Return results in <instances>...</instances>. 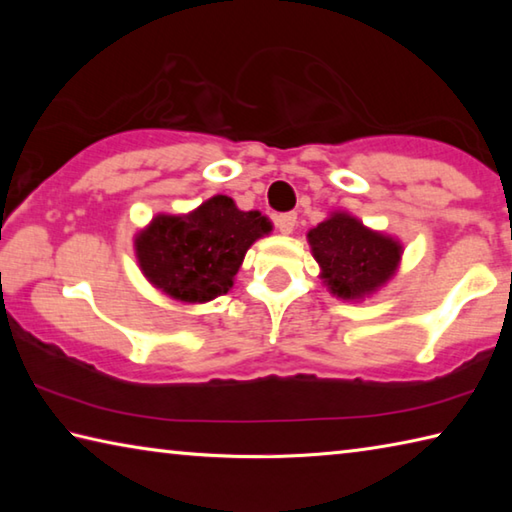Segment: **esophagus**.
<instances>
[{"instance_id": "1", "label": "esophagus", "mask_w": 512, "mask_h": 512, "mask_svg": "<svg viewBox=\"0 0 512 512\" xmlns=\"http://www.w3.org/2000/svg\"><path fill=\"white\" fill-rule=\"evenodd\" d=\"M296 219H298V216L293 214V212L277 214V216H275V225H277V230H280L282 235H291L293 228H296Z\"/></svg>"}]
</instances>
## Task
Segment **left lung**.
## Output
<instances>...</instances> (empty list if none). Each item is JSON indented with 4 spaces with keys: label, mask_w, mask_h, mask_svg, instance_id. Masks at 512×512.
<instances>
[{
    "label": "left lung",
    "mask_w": 512,
    "mask_h": 512,
    "mask_svg": "<svg viewBox=\"0 0 512 512\" xmlns=\"http://www.w3.org/2000/svg\"><path fill=\"white\" fill-rule=\"evenodd\" d=\"M307 241L327 291L348 302H361L386 287L404 253L400 239L372 230L341 210L311 228Z\"/></svg>",
    "instance_id": "8db88e82"
}]
</instances>
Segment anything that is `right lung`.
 I'll use <instances>...</instances> for the list:
<instances>
[{
    "label": "right lung",
    "mask_w": 512,
    "mask_h": 512,
    "mask_svg": "<svg viewBox=\"0 0 512 512\" xmlns=\"http://www.w3.org/2000/svg\"><path fill=\"white\" fill-rule=\"evenodd\" d=\"M271 230L262 212L216 194L187 214H155L135 235V257L155 289L203 305L232 289L248 248Z\"/></svg>",
    "instance_id": "obj_1"
}]
</instances>
